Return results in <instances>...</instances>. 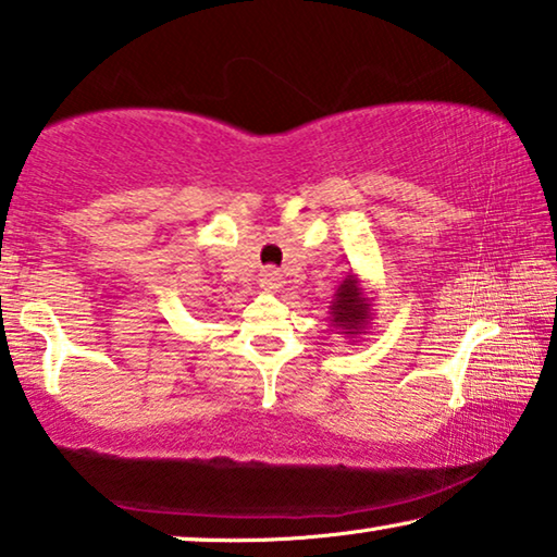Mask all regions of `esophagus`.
<instances>
[{
    "mask_svg": "<svg viewBox=\"0 0 557 557\" xmlns=\"http://www.w3.org/2000/svg\"><path fill=\"white\" fill-rule=\"evenodd\" d=\"M260 282L264 287H280L282 285V275L275 270V268H268L260 272Z\"/></svg>",
    "mask_w": 557,
    "mask_h": 557,
    "instance_id": "esophagus-1",
    "label": "esophagus"
}]
</instances>
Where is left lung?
Segmentation results:
<instances>
[{
	"label": "left lung",
	"instance_id": "8db88e82",
	"mask_svg": "<svg viewBox=\"0 0 557 557\" xmlns=\"http://www.w3.org/2000/svg\"><path fill=\"white\" fill-rule=\"evenodd\" d=\"M327 312H331V325L346 335V338H356V335L368 331V323H371L373 315L371 297L363 295V287H360V277L356 272H348L343 277L333 295V302L327 305Z\"/></svg>",
	"mask_w": 557,
	"mask_h": 557
}]
</instances>
